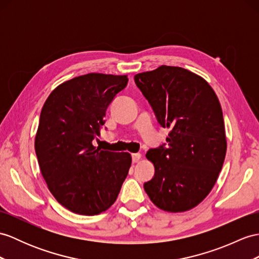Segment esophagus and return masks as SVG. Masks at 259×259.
<instances>
[{"mask_svg": "<svg viewBox=\"0 0 259 259\" xmlns=\"http://www.w3.org/2000/svg\"><path fill=\"white\" fill-rule=\"evenodd\" d=\"M142 158V155L140 153L136 154H132V159H133V162H138Z\"/></svg>", "mask_w": 259, "mask_h": 259, "instance_id": "obj_1", "label": "esophagus"}]
</instances>
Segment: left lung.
<instances>
[{
  "instance_id": "left-lung-1",
  "label": "left lung",
  "mask_w": 259,
  "mask_h": 259,
  "mask_svg": "<svg viewBox=\"0 0 259 259\" xmlns=\"http://www.w3.org/2000/svg\"><path fill=\"white\" fill-rule=\"evenodd\" d=\"M134 79L157 121L170 130L166 147L147 151L155 175L144 184L145 191L163 211L191 210L211 192L225 158L219 99L202 77L180 67L160 66Z\"/></svg>"
}]
</instances>
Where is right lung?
<instances>
[{"instance_id": "obj_1", "label": "right lung", "mask_w": 259, "mask_h": 259, "mask_svg": "<svg viewBox=\"0 0 259 259\" xmlns=\"http://www.w3.org/2000/svg\"><path fill=\"white\" fill-rule=\"evenodd\" d=\"M127 75L88 73L59 84L44 104L35 137L42 178L73 213L97 215L115 202L132 157L94 147L105 111Z\"/></svg>"}]
</instances>
